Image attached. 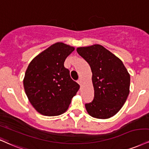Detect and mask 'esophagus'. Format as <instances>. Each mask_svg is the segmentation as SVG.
<instances>
[{
  "mask_svg": "<svg viewBox=\"0 0 149 149\" xmlns=\"http://www.w3.org/2000/svg\"><path fill=\"white\" fill-rule=\"evenodd\" d=\"M78 83L80 85H82V80L80 79H80H78Z\"/></svg>",
  "mask_w": 149,
  "mask_h": 149,
  "instance_id": "obj_1",
  "label": "esophagus"
}]
</instances>
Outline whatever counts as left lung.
I'll use <instances>...</instances> for the list:
<instances>
[{"label": "left lung", "instance_id": "8db88e82", "mask_svg": "<svg viewBox=\"0 0 149 149\" xmlns=\"http://www.w3.org/2000/svg\"><path fill=\"white\" fill-rule=\"evenodd\" d=\"M92 72L94 100L85 104L92 117L105 119L121 110L130 92V74L119 57L99 44L77 48Z\"/></svg>", "mask_w": 149, "mask_h": 149}]
</instances>
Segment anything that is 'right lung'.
<instances>
[{"label": "right lung", "mask_w": 149, "mask_h": 149, "mask_svg": "<svg viewBox=\"0 0 149 149\" xmlns=\"http://www.w3.org/2000/svg\"><path fill=\"white\" fill-rule=\"evenodd\" d=\"M75 48L57 42L37 55L27 68L23 87L30 103L39 113L58 116L64 113L80 85L64 66Z\"/></svg>", "instance_id": "1"}]
</instances>
